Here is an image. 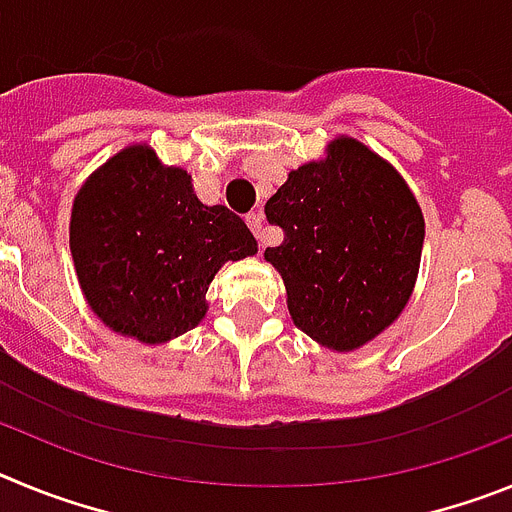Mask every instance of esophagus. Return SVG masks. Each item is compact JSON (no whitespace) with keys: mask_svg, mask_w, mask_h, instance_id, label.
<instances>
[{"mask_svg":"<svg viewBox=\"0 0 512 512\" xmlns=\"http://www.w3.org/2000/svg\"><path fill=\"white\" fill-rule=\"evenodd\" d=\"M246 223H248V228L253 230V235H256V238H259L261 248H264V212H261V210L248 212Z\"/></svg>","mask_w":512,"mask_h":512,"instance_id":"obj_1","label":"esophagus"}]
</instances>
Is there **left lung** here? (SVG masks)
Returning a JSON list of instances; mask_svg holds the SVG:
<instances>
[{
    "label": "left lung",
    "instance_id": "left-lung-1",
    "mask_svg": "<svg viewBox=\"0 0 512 512\" xmlns=\"http://www.w3.org/2000/svg\"><path fill=\"white\" fill-rule=\"evenodd\" d=\"M284 241L266 248L297 328L333 351L379 336L408 305L425 223L408 184L354 138L330 143L266 202Z\"/></svg>",
    "mask_w": 512,
    "mask_h": 512
}]
</instances>
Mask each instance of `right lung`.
I'll use <instances>...</instances> for the list:
<instances>
[{
  "label": "right lung",
  "instance_id": "right-lung-1",
  "mask_svg": "<svg viewBox=\"0 0 512 512\" xmlns=\"http://www.w3.org/2000/svg\"><path fill=\"white\" fill-rule=\"evenodd\" d=\"M256 251L241 217L202 205L192 176L158 164L148 146L110 158L71 212V256L89 307L104 325L143 343L194 328L217 269Z\"/></svg>",
  "mask_w": 512,
  "mask_h": 512
}]
</instances>
